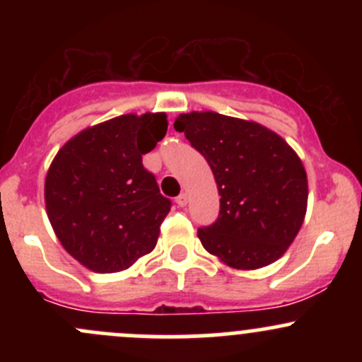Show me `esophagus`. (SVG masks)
Listing matches in <instances>:
<instances>
[{
  "mask_svg": "<svg viewBox=\"0 0 362 362\" xmlns=\"http://www.w3.org/2000/svg\"><path fill=\"white\" fill-rule=\"evenodd\" d=\"M175 202H177L178 206H185L189 202V198H187V194H184V192H182L180 196H177V199H175Z\"/></svg>",
  "mask_w": 362,
  "mask_h": 362,
  "instance_id": "esophagus-1",
  "label": "esophagus"
}]
</instances>
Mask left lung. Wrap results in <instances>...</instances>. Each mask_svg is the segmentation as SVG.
<instances>
[{"label":"left lung","instance_id":"8db88e82","mask_svg":"<svg viewBox=\"0 0 362 362\" xmlns=\"http://www.w3.org/2000/svg\"><path fill=\"white\" fill-rule=\"evenodd\" d=\"M214 171L221 210L198 229L203 247L226 264L275 262L303 224L308 182L298 154L273 131L215 112L180 113L173 124Z\"/></svg>","mask_w":362,"mask_h":362}]
</instances>
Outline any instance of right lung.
Returning <instances> with one entry per match:
<instances>
[{"label": "right lung", "instance_id": "obj_1", "mask_svg": "<svg viewBox=\"0 0 362 362\" xmlns=\"http://www.w3.org/2000/svg\"><path fill=\"white\" fill-rule=\"evenodd\" d=\"M164 113L120 115L68 141L45 178L49 221L73 257L113 273L154 250L171 202L141 163L166 134Z\"/></svg>", "mask_w": 362, "mask_h": 362}]
</instances>
